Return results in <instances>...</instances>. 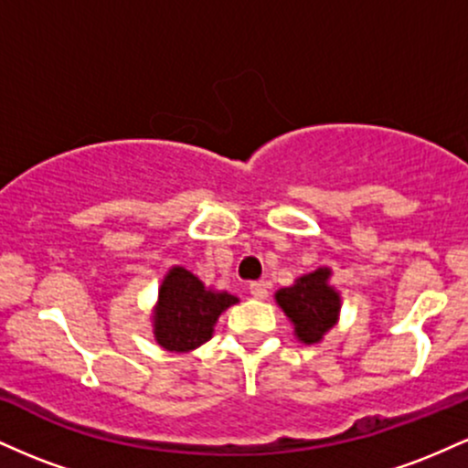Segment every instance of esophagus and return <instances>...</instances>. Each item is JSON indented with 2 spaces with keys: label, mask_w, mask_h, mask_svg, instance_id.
Returning a JSON list of instances; mask_svg holds the SVG:
<instances>
[{
  "label": "esophagus",
  "mask_w": 468,
  "mask_h": 468,
  "mask_svg": "<svg viewBox=\"0 0 468 468\" xmlns=\"http://www.w3.org/2000/svg\"><path fill=\"white\" fill-rule=\"evenodd\" d=\"M249 290H250V294H252V297H255V299H264L266 294H268L266 282H250Z\"/></svg>",
  "instance_id": "esophagus-1"
}]
</instances>
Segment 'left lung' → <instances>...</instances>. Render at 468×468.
I'll use <instances>...</instances> for the list:
<instances>
[{
    "mask_svg": "<svg viewBox=\"0 0 468 468\" xmlns=\"http://www.w3.org/2000/svg\"><path fill=\"white\" fill-rule=\"evenodd\" d=\"M327 279H330V271L319 268L310 275L299 277L294 286L277 290L275 294L277 303L294 324V335L308 346L319 343L325 332L336 324L341 299L335 288L327 286Z\"/></svg>",
    "mask_w": 468,
    "mask_h": 468,
    "instance_id": "obj_1",
    "label": "left lung"
}]
</instances>
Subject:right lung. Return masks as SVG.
I'll use <instances>...</instances> for the list:
<instances>
[{"instance_id": "1", "label": "right lung", "mask_w": 468, "mask_h": 468, "mask_svg": "<svg viewBox=\"0 0 468 468\" xmlns=\"http://www.w3.org/2000/svg\"><path fill=\"white\" fill-rule=\"evenodd\" d=\"M238 303L229 292H211L185 268H171L158 294L154 316L155 341L169 352H189L207 343L218 316Z\"/></svg>"}]
</instances>
